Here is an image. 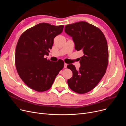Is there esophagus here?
I'll return each instance as SVG.
<instances>
[{"mask_svg": "<svg viewBox=\"0 0 126 126\" xmlns=\"http://www.w3.org/2000/svg\"><path fill=\"white\" fill-rule=\"evenodd\" d=\"M67 63H64V67L65 68H67Z\"/></svg>", "mask_w": 126, "mask_h": 126, "instance_id": "obj_1", "label": "esophagus"}]
</instances>
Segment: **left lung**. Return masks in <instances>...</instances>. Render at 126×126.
<instances>
[{"instance_id":"obj_1","label":"left lung","mask_w":126,"mask_h":126,"mask_svg":"<svg viewBox=\"0 0 126 126\" xmlns=\"http://www.w3.org/2000/svg\"><path fill=\"white\" fill-rule=\"evenodd\" d=\"M64 32L72 37L75 49L83 53L79 70L72 64L67 66L72 71L68 86L76 93H86L98 85L106 73L108 63L107 40L99 29L86 21L67 25Z\"/></svg>"}]
</instances>
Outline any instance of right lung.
<instances>
[{"mask_svg":"<svg viewBox=\"0 0 126 126\" xmlns=\"http://www.w3.org/2000/svg\"><path fill=\"white\" fill-rule=\"evenodd\" d=\"M63 25L40 23L22 34L15 51L18 74L25 84L39 92L50 88L64 66L63 61L51 62L45 58L51 49L54 38L63 32Z\"/></svg>","mask_w":126,"mask_h":126,"instance_id":"right-lung-1","label":"right lung"}]
</instances>
